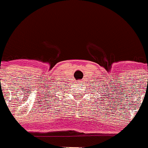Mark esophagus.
<instances>
[{
    "mask_svg": "<svg viewBox=\"0 0 148 148\" xmlns=\"http://www.w3.org/2000/svg\"><path fill=\"white\" fill-rule=\"evenodd\" d=\"M81 82H82V81H81Z\"/></svg>",
    "mask_w": 148,
    "mask_h": 148,
    "instance_id": "34e87169",
    "label": "esophagus"
}]
</instances>
